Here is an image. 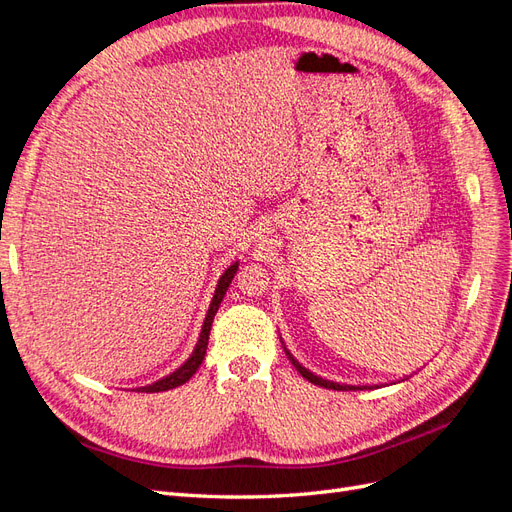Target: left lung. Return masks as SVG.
<instances>
[{"label": "left lung", "instance_id": "obj_1", "mask_svg": "<svg viewBox=\"0 0 512 512\" xmlns=\"http://www.w3.org/2000/svg\"><path fill=\"white\" fill-rule=\"evenodd\" d=\"M286 354H288V359H290V363L294 365V369L299 371V374L307 380V382H312V384H318V386H322V389H333V391H354V389H361V386H344V384H337V382H329V380H322V378H318V376H314L312 371H307L305 367H301L297 361L292 359L290 356V352L286 350Z\"/></svg>", "mask_w": 512, "mask_h": 512}]
</instances>
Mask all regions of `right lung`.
Instances as JSON below:
<instances>
[{
    "label": "right lung",
    "instance_id": "1",
    "mask_svg": "<svg viewBox=\"0 0 512 512\" xmlns=\"http://www.w3.org/2000/svg\"><path fill=\"white\" fill-rule=\"evenodd\" d=\"M237 269H239V265H232V267L220 277L218 290H215V294H213V301H211V307H209V312H207V318H205V324H203V331H200V339H198L196 350L192 352L190 359L185 361L177 371H173V374H170V376H166V378H162V380H158V382H153V384H149V386H143V389H138V391H145V393H162V391L177 389V386L185 384V382H188V380L196 374V369L200 367V363H203L205 354H207V344H209V333H211L213 318H215V314H218V307H220V303H222V299H224V294H226V290H228V286H230V282H232V277H235Z\"/></svg>",
    "mask_w": 512,
    "mask_h": 512
}]
</instances>
